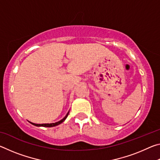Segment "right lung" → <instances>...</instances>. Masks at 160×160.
Listing matches in <instances>:
<instances>
[{"label":"right lung","instance_id":"right-lung-1","mask_svg":"<svg viewBox=\"0 0 160 160\" xmlns=\"http://www.w3.org/2000/svg\"><path fill=\"white\" fill-rule=\"evenodd\" d=\"M68 113H69V112H68V113L66 114V116H65V117L61 119V121H58V122H56V123H42V124H37V123H32V122H29L31 124H32V125L34 126H43V127H53V126H58L59 125V124H61V123H63V121L66 120L67 116H68Z\"/></svg>","mask_w":160,"mask_h":160}]
</instances>
